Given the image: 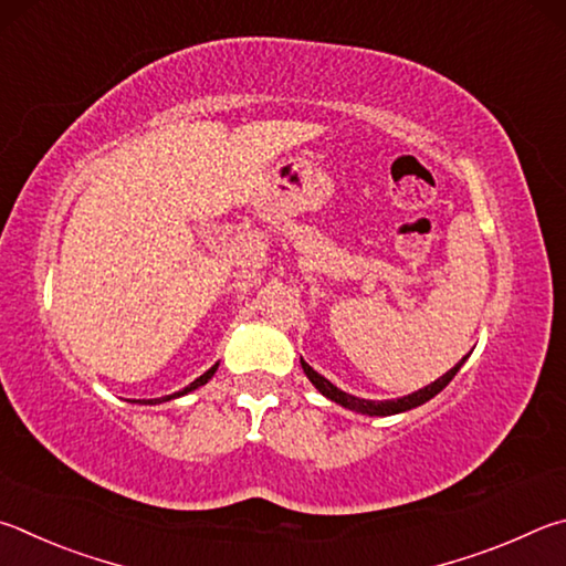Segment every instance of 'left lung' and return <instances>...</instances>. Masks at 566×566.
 Instances as JSON below:
<instances>
[{"mask_svg": "<svg viewBox=\"0 0 566 566\" xmlns=\"http://www.w3.org/2000/svg\"><path fill=\"white\" fill-rule=\"evenodd\" d=\"M464 358L454 365L452 370H448L442 375V378H438L430 385H424V388L415 390L410 395H405V398H398V400H365V398H355V395L350 392H343L340 388H335V385L323 378L321 373H315L308 363H305L301 358V365H303V373L308 375V380L315 385V390H318L321 395H325V398L343 405L345 410H353V412H360V415H370V418H388V415H398V412H408L412 408H418V405H424L430 398H434L440 390L448 388V382L458 375V370L462 368Z\"/></svg>", "mask_w": 566, "mask_h": 566, "instance_id": "left-lung-1", "label": "left lung"}]
</instances>
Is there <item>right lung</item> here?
Masks as SVG:
<instances>
[{
	"label": "right lung",
	"mask_w": 566,
	"mask_h": 566,
	"mask_svg": "<svg viewBox=\"0 0 566 566\" xmlns=\"http://www.w3.org/2000/svg\"><path fill=\"white\" fill-rule=\"evenodd\" d=\"M216 370H218V363L213 365V368L211 370H206L203 375H201V378H196L191 385H186V388L184 390H178V392H174V395H166V398H154V400H138V402H142V405H161V402H168V400H176V398H181V395H188V392H193L196 388H201V385H206L208 380H211L213 378V375H216Z\"/></svg>",
	"instance_id": "1"
}]
</instances>
